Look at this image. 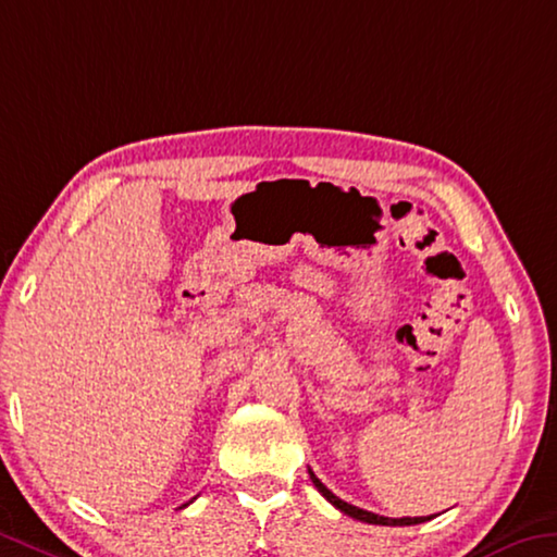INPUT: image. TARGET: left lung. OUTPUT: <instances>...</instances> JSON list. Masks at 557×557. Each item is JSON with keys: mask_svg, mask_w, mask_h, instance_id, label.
Masks as SVG:
<instances>
[{"mask_svg": "<svg viewBox=\"0 0 557 557\" xmlns=\"http://www.w3.org/2000/svg\"><path fill=\"white\" fill-rule=\"evenodd\" d=\"M310 479H312V483H314V488L322 493V496L332 503L334 508H339L344 516H349V518H355V520H361V523H372V525H419V523H423V520H431L429 516H421V518H386V516H376V513H369V510H364V508H357V506H351V503H347V500H342V498H337L334 496V493L326 488V485L317 479V475L312 473V469H310Z\"/></svg>", "mask_w": 557, "mask_h": 557, "instance_id": "left-lung-1", "label": "left lung"}]
</instances>
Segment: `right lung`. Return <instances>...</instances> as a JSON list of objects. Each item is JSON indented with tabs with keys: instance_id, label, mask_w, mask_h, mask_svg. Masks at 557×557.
<instances>
[{
	"instance_id": "obj_1",
	"label": "right lung",
	"mask_w": 557,
	"mask_h": 557,
	"mask_svg": "<svg viewBox=\"0 0 557 557\" xmlns=\"http://www.w3.org/2000/svg\"><path fill=\"white\" fill-rule=\"evenodd\" d=\"M185 506H188V503H185Z\"/></svg>"
}]
</instances>
